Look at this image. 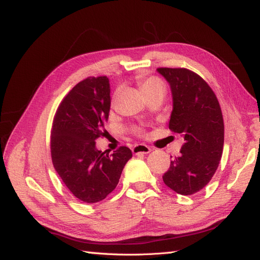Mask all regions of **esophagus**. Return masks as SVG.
Masks as SVG:
<instances>
[{"label":"esophagus","instance_id":"obj_1","mask_svg":"<svg viewBox=\"0 0 260 260\" xmlns=\"http://www.w3.org/2000/svg\"><path fill=\"white\" fill-rule=\"evenodd\" d=\"M132 152H133L135 155H137V154H148L151 152V148L145 144H137L132 148Z\"/></svg>","mask_w":260,"mask_h":260}]
</instances>
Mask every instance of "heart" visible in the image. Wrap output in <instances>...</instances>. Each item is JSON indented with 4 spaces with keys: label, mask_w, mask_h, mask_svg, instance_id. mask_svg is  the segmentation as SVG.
<instances>
[{
    "label": "heart",
    "mask_w": 260,
    "mask_h": 260,
    "mask_svg": "<svg viewBox=\"0 0 260 260\" xmlns=\"http://www.w3.org/2000/svg\"><path fill=\"white\" fill-rule=\"evenodd\" d=\"M139 84L141 86L142 91L144 93L153 91V90H157V89H164L163 82L159 80L158 78H156V77H147V78H140Z\"/></svg>",
    "instance_id": "1"
}]
</instances>
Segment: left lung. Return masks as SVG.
<instances>
[{"mask_svg": "<svg viewBox=\"0 0 260 260\" xmlns=\"http://www.w3.org/2000/svg\"><path fill=\"white\" fill-rule=\"evenodd\" d=\"M172 91L173 109L169 128L184 139L163 181L182 196L202 190L221 159L224 125L213 90L200 76L185 68H157Z\"/></svg>", "mask_w": 260, "mask_h": 260, "instance_id": "obj_1", "label": "left lung"}]
</instances>
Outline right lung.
Instances as JSON below:
<instances>
[{
	"instance_id": "right-lung-1",
	"label": "right lung",
	"mask_w": 260,
	"mask_h": 260,
	"mask_svg": "<svg viewBox=\"0 0 260 260\" xmlns=\"http://www.w3.org/2000/svg\"><path fill=\"white\" fill-rule=\"evenodd\" d=\"M109 109L108 78L89 77L69 91L53 118V167L68 190L82 202L104 200L118 184L125 164L132 157L126 146L113 154L97 150L96 140L108 134L104 125Z\"/></svg>"
}]
</instances>
